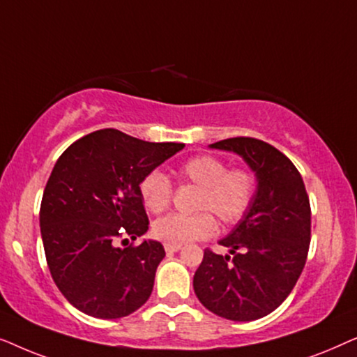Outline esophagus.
<instances>
[{"label": "esophagus", "instance_id": "1", "mask_svg": "<svg viewBox=\"0 0 357 357\" xmlns=\"http://www.w3.org/2000/svg\"><path fill=\"white\" fill-rule=\"evenodd\" d=\"M164 248H165V252H167V253H174V252L182 250V245H170V243H165Z\"/></svg>", "mask_w": 357, "mask_h": 357}]
</instances>
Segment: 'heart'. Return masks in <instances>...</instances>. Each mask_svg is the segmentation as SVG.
<instances>
[{"instance_id": "obj_1", "label": "heart", "mask_w": 357, "mask_h": 357, "mask_svg": "<svg viewBox=\"0 0 357 357\" xmlns=\"http://www.w3.org/2000/svg\"><path fill=\"white\" fill-rule=\"evenodd\" d=\"M178 182L198 188L195 214H167L153 224L158 241L170 245H185L211 237L218 222L236 226L250 211L255 202L258 180L252 169L232 167L211 154H199L185 160L177 170ZM172 183L160 170H151L141 178L139 195L151 213H160L172 202Z\"/></svg>"}]
</instances>
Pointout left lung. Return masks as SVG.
<instances>
[{
	"mask_svg": "<svg viewBox=\"0 0 357 357\" xmlns=\"http://www.w3.org/2000/svg\"><path fill=\"white\" fill-rule=\"evenodd\" d=\"M245 159L258 190L250 211L221 245L206 248L193 276L199 302L222 319L252 321L278 309L304 270L310 243V203L296 165L275 146L237 136L211 144Z\"/></svg>",
	"mask_w": 357,
	"mask_h": 357,
	"instance_id": "8db88e82",
	"label": "left lung"
}]
</instances>
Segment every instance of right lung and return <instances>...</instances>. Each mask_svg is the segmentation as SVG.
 Listing matches in <instances>:
<instances>
[{
	"instance_id": "add662e5",
	"label": "right lung",
	"mask_w": 357,
	"mask_h": 357,
	"mask_svg": "<svg viewBox=\"0 0 357 357\" xmlns=\"http://www.w3.org/2000/svg\"><path fill=\"white\" fill-rule=\"evenodd\" d=\"M183 146L105 128L56 160L43 190L40 232L53 281L77 310L120 319L149 299L165 252L155 241L128 245L149 226L139 182Z\"/></svg>"
}]
</instances>
